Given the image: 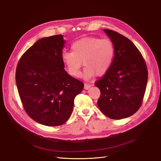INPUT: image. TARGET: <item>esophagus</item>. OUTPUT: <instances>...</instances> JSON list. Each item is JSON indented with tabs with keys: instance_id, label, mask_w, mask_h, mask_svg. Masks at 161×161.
<instances>
[{
	"instance_id": "obj_1",
	"label": "esophagus",
	"mask_w": 161,
	"mask_h": 161,
	"mask_svg": "<svg viewBox=\"0 0 161 161\" xmlns=\"http://www.w3.org/2000/svg\"><path fill=\"white\" fill-rule=\"evenodd\" d=\"M91 85H91V84H87V83H85V84H84V89H86V90H87V89H89L91 87Z\"/></svg>"
}]
</instances>
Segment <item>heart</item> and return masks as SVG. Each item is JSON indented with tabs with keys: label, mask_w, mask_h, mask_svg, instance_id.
<instances>
[{
	"label": "heart",
	"mask_w": 161,
	"mask_h": 161,
	"mask_svg": "<svg viewBox=\"0 0 161 161\" xmlns=\"http://www.w3.org/2000/svg\"><path fill=\"white\" fill-rule=\"evenodd\" d=\"M114 57L113 42L107 38L87 37L75 41L71 45V52H65L62 60L69 73L74 77L80 76V70L85 65L83 76L90 79L96 75H103L110 69Z\"/></svg>",
	"instance_id": "1"
}]
</instances>
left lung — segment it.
Segmentation results:
<instances>
[{
	"label": "left lung",
	"instance_id": "1",
	"mask_svg": "<svg viewBox=\"0 0 161 161\" xmlns=\"http://www.w3.org/2000/svg\"><path fill=\"white\" fill-rule=\"evenodd\" d=\"M114 47L112 65L95 86L100 90L97 104L111 119L120 120L135 114L142 105L147 82L145 60L133 42L118 32L105 29Z\"/></svg>",
	"mask_w": 161,
	"mask_h": 161
}]
</instances>
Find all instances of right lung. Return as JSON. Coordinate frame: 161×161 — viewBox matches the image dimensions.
I'll list each match as a JSON object with an SVG mask.
<instances>
[{"label":"right lung","mask_w":161,"mask_h":161,"mask_svg":"<svg viewBox=\"0 0 161 161\" xmlns=\"http://www.w3.org/2000/svg\"><path fill=\"white\" fill-rule=\"evenodd\" d=\"M64 44L61 35L38 40L20 57L16 69L17 87L26 113L47 126L68 120L74 98L84 86L64 69Z\"/></svg>","instance_id":"obj_1"}]
</instances>
